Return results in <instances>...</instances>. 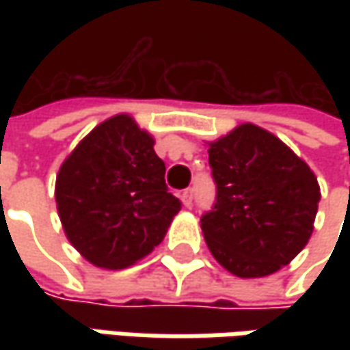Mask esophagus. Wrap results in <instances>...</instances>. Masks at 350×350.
I'll return each instance as SVG.
<instances>
[{
	"label": "esophagus",
	"mask_w": 350,
	"mask_h": 350,
	"mask_svg": "<svg viewBox=\"0 0 350 350\" xmlns=\"http://www.w3.org/2000/svg\"><path fill=\"white\" fill-rule=\"evenodd\" d=\"M179 196H181L183 204H185L187 208H191V206H193V189H185Z\"/></svg>",
	"instance_id": "obj_1"
}]
</instances>
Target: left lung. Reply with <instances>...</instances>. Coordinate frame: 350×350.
<instances>
[{
    "label": "left lung",
    "instance_id": "left-lung-1",
    "mask_svg": "<svg viewBox=\"0 0 350 350\" xmlns=\"http://www.w3.org/2000/svg\"><path fill=\"white\" fill-rule=\"evenodd\" d=\"M216 202L200 228L210 253L241 278L276 273L314 232L319 185L314 171L275 134L241 124L212 142Z\"/></svg>",
    "mask_w": 350,
    "mask_h": 350
}]
</instances>
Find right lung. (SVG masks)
Returning <instances> with one entry per match:
<instances>
[{"mask_svg": "<svg viewBox=\"0 0 350 350\" xmlns=\"http://www.w3.org/2000/svg\"><path fill=\"white\" fill-rule=\"evenodd\" d=\"M56 204L70 243L103 269L152 253L181 210L154 138L128 115L105 120L75 146L56 177Z\"/></svg>", "mask_w": 350, "mask_h": 350, "instance_id": "obj_1", "label": "right lung"}]
</instances>
